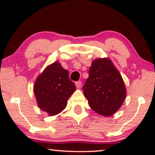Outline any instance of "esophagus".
Instances as JSON below:
<instances>
[{
    "label": "esophagus",
    "instance_id": "esophagus-1",
    "mask_svg": "<svg viewBox=\"0 0 155 155\" xmlns=\"http://www.w3.org/2000/svg\"><path fill=\"white\" fill-rule=\"evenodd\" d=\"M76 86L78 89L81 88V81H77V82H76Z\"/></svg>",
    "mask_w": 155,
    "mask_h": 155
}]
</instances>
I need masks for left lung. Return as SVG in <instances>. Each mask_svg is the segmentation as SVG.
<instances>
[{
    "label": "left lung",
    "mask_w": 155,
    "mask_h": 155,
    "mask_svg": "<svg viewBox=\"0 0 155 155\" xmlns=\"http://www.w3.org/2000/svg\"><path fill=\"white\" fill-rule=\"evenodd\" d=\"M83 92L90 108L104 117L120 109L127 95L123 79L108 58L92 62Z\"/></svg>",
    "instance_id": "left-lung-1"
}]
</instances>
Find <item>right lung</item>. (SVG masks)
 I'll return each mask as SVG.
<instances>
[{
  "mask_svg": "<svg viewBox=\"0 0 155 155\" xmlns=\"http://www.w3.org/2000/svg\"><path fill=\"white\" fill-rule=\"evenodd\" d=\"M68 76V71L55 61L47 65L35 79L33 91L37 104L49 116L63 111L68 98L75 92L76 85Z\"/></svg>",
  "mask_w": 155,
  "mask_h": 155,
  "instance_id": "right-lung-1",
  "label": "right lung"
}]
</instances>
